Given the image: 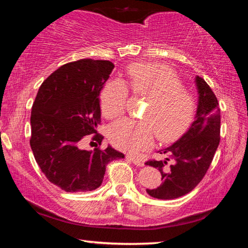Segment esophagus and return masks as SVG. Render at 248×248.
<instances>
[{
	"instance_id": "obj_1",
	"label": "esophagus",
	"mask_w": 248,
	"mask_h": 248,
	"mask_svg": "<svg viewBox=\"0 0 248 248\" xmlns=\"http://www.w3.org/2000/svg\"><path fill=\"white\" fill-rule=\"evenodd\" d=\"M127 159L128 161H130V162H132L134 165H137V166H144V162L142 161V159H140V158H137V157H134V156H131V155H127Z\"/></svg>"
}]
</instances>
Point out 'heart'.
I'll list each match as a JSON object with an SVG mask.
<instances>
[{
    "instance_id": "1",
    "label": "heart",
    "mask_w": 248,
    "mask_h": 248,
    "mask_svg": "<svg viewBox=\"0 0 248 248\" xmlns=\"http://www.w3.org/2000/svg\"><path fill=\"white\" fill-rule=\"evenodd\" d=\"M128 84L136 95L148 97L142 120L121 119L109 129V139L116 148L138 152L150 148L154 133L159 141L175 139L190 123L194 100L183 90L173 71L162 64L137 63L128 70ZM128 91L123 81L106 84L100 95L103 114L116 118L124 110Z\"/></svg>"
}]
</instances>
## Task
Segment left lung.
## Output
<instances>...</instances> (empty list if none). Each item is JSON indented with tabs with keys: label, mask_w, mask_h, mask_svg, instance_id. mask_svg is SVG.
I'll use <instances>...</instances> for the list:
<instances>
[{
	"label": "left lung",
	"mask_w": 248,
	"mask_h": 248,
	"mask_svg": "<svg viewBox=\"0 0 248 248\" xmlns=\"http://www.w3.org/2000/svg\"><path fill=\"white\" fill-rule=\"evenodd\" d=\"M198 104L194 123L179 139L159 150L164 161H149L162 175V183L146 192L156 199H175L190 192L207 173L220 143L221 114L215 93L202 78H195ZM171 164H168V161Z\"/></svg>",
	"instance_id": "left-lung-1"
}]
</instances>
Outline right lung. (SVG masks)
I'll list each match as a JSON object with an SVG mask.
<instances>
[{
	"mask_svg": "<svg viewBox=\"0 0 248 248\" xmlns=\"http://www.w3.org/2000/svg\"><path fill=\"white\" fill-rule=\"evenodd\" d=\"M114 63L82 59L49 75L32 104L31 148L50 183L66 192L92 191L103 183L106 165L124 155L108 145L105 150H82L79 141L97 133L100 92ZM104 137L95 134L99 145Z\"/></svg>",
	"mask_w": 248,
	"mask_h": 248,
	"instance_id": "obj_1",
	"label": "right lung"
}]
</instances>
